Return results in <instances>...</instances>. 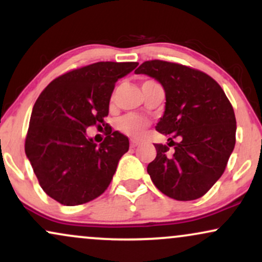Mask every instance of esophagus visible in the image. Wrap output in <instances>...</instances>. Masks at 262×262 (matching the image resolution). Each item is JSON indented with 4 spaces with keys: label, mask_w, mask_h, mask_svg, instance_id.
<instances>
[{
    "label": "esophagus",
    "mask_w": 262,
    "mask_h": 262,
    "mask_svg": "<svg viewBox=\"0 0 262 262\" xmlns=\"http://www.w3.org/2000/svg\"><path fill=\"white\" fill-rule=\"evenodd\" d=\"M139 145H140L139 141H137V140H132L130 141V146H132V148H137V146H139Z\"/></svg>",
    "instance_id": "obj_1"
}]
</instances>
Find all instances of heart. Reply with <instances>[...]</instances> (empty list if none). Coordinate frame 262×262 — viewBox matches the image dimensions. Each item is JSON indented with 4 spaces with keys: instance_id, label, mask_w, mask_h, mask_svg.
<instances>
[{
    "instance_id": "obj_1",
    "label": "heart",
    "mask_w": 262,
    "mask_h": 262,
    "mask_svg": "<svg viewBox=\"0 0 262 262\" xmlns=\"http://www.w3.org/2000/svg\"><path fill=\"white\" fill-rule=\"evenodd\" d=\"M148 125L149 122L144 117L138 116V114H127V116L119 118L117 122V128L123 134L132 138H140L145 133Z\"/></svg>"
}]
</instances>
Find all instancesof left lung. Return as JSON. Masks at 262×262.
Returning a JSON list of instances; mask_svg holds the SVG:
<instances>
[{
    "label": "left lung",
    "mask_w": 262,
    "mask_h": 262,
    "mask_svg": "<svg viewBox=\"0 0 262 262\" xmlns=\"http://www.w3.org/2000/svg\"><path fill=\"white\" fill-rule=\"evenodd\" d=\"M135 74L149 75L164 87L166 103L156 130L170 135L167 145L176 149L169 155L168 146L154 144L151 181L177 201L204 196L223 175L235 145V114L223 89L203 71L164 60L144 61Z\"/></svg>",
    "instance_id": "8db88e82"
}]
</instances>
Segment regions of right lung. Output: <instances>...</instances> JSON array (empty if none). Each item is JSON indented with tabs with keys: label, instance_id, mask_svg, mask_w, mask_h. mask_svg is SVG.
<instances>
[{
	"label": "right lung",
	"instance_id": "1",
	"mask_svg": "<svg viewBox=\"0 0 262 262\" xmlns=\"http://www.w3.org/2000/svg\"><path fill=\"white\" fill-rule=\"evenodd\" d=\"M138 62L100 61L60 75L39 95L33 107L25 150L43 191L64 206H79L106 191L129 139L106 133L100 145L87 138L101 127L118 79Z\"/></svg>",
	"mask_w": 262,
	"mask_h": 262
}]
</instances>
